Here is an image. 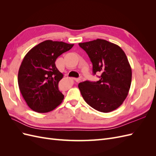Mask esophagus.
Wrapping results in <instances>:
<instances>
[{
	"instance_id": "34e87169",
	"label": "esophagus",
	"mask_w": 156,
	"mask_h": 156,
	"mask_svg": "<svg viewBox=\"0 0 156 156\" xmlns=\"http://www.w3.org/2000/svg\"><path fill=\"white\" fill-rule=\"evenodd\" d=\"M74 80H75V81H76V82H77V83L81 81V79H79V78H75Z\"/></svg>"
}]
</instances>
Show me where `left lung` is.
Returning a JSON list of instances; mask_svg holds the SVG:
<instances>
[{"label": "left lung", "instance_id": "1", "mask_svg": "<svg viewBox=\"0 0 156 156\" xmlns=\"http://www.w3.org/2000/svg\"><path fill=\"white\" fill-rule=\"evenodd\" d=\"M79 45L90 59L93 74L101 73L96 82L86 81L79 84L84 101L100 112L116 109L126 98L131 83V68L124 51L101 39Z\"/></svg>", "mask_w": 156, "mask_h": 156}]
</instances>
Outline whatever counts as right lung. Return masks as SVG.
<instances>
[{
    "instance_id": "add662e5",
    "label": "right lung",
    "mask_w": 156,
    "mask_h": 156,
    "mask_svg": "<svg viewBox=\"0 0 156 156\" xmlns=\"http://www.w3.org/2000/svg\"><path fill=\"white\" fill-rule=\"evenodd\" d=\"M73 44L45 40L31 49L23 58L18 72V84L27 104L32 110L44 113L62 103L64 95L58 89L63 77L56 67L60 55Z\"/></svg>"
}]
</instances>
